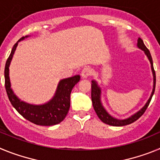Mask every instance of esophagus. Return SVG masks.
<instances>
[{
	"label": "esophagus",
	"instance_id": "1",
	"mask_svg": "<svg viewBox=\"0 0 160 160\" xmlns=\"http://www.w3.org/2000/svg\"><path fill=\"white\" fill-rule=\"evenodd\" d=\"M82 77L83 78H87L91 74V69L89 67H85L82 70Z\"/></svg>",
	"mask_w": 160,
	"mask_h": 160
}]
</instances>
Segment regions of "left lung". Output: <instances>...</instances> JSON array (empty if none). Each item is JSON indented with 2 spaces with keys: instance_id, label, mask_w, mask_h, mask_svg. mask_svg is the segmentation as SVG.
<instances>
[{
  "instance_id": "obj_1",
  "label": "left lung",
  "mask_w": 160,
  "mask_h": 160,
  "mask_svg": "<svg viewBox=\"0 0 160 160\" xmlns=\"http://www.w3.org/2000/svg\"><path fill=\"white\" fill-rule=\"evenodd\" d=\"M137 46H138L139 49H141L142 50H143L145 54L147 55L148 58L149 59L150 63H151V67H152V71L153 73V90H152V92L151 96H150L149 99L148 100L147 103L144 105V107H142L141 110L136 112L135 114H134L133 115H131L129 118H126V119H117V118H114L111 115L108 114L106 109L103 107L102 104L101 102V89L98 87L97 82L93 80L91 82V99H92V103L93 107H94V111H95L96 114H97L98 117L100 118L102 122H103L104 123L108 124V125L111 126H114V127H122V126H126L128 125V124H131L132 122H134L135 121H136L137 119L140 118L142 114H144V112L146 111L147 108L149 106V103L152 100V98L153 96L154 92H155V72L154 70L153 67V61H152V55L150 53V51L148 50V48L146 47V46L144 45L143 42L141 39L140 38H138V43H137Z\"/></svg>"
}]
</instances>
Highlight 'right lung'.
<instances>
[{"instance_id":"add662e5","label":"right lung","mask_w":160,"mask_h":160,"mask_svg":"<svg viewBox=\"0 0 160 160\" xmlns=\"http://www.w3.org/2000/svg\"><path fill=\"white\" fill-rule=\"evenodd\" d=\"M29 36L22 37L13 46L5 67V86L7 95L12 107L25 119L40 126H53L59 123L66 118L70 107V93L72 89L80 80V76L75 75L61 80L58 85L54 96L48 102L42 105H32L18 98L11 88L9 79V65L16 50L18 42Z\"/></svg>"}]
</instances>
